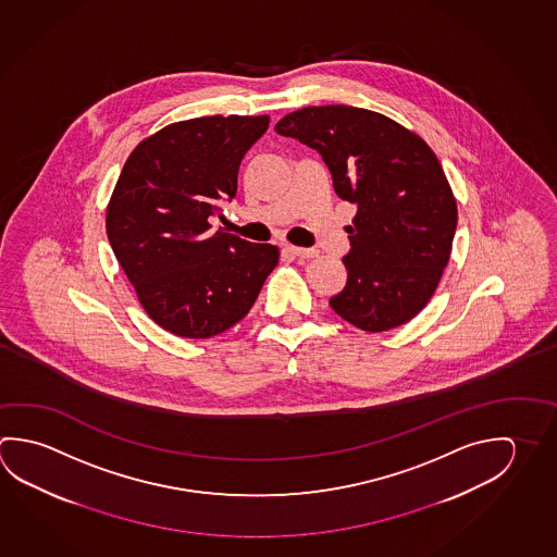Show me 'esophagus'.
<instances>
[{
  "mask_svg": "<svg viewBox=\"0 0 557 557\" xmlns=\"http://www.w3.org/2000/svg\"><path fill=\"white\" fill-rule=\"evenodd\" d=\"M285 252H289V255L297 256V258H314V256H319V250H314V248H301V246H285Z\"/></svg>",
  "mask_w": 557,
  "mask_h": 557,
  "instance_id": "34e87169",
  "label": "esophagus"
}]
</instances>
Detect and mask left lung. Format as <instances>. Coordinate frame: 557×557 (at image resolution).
Here are the masks:
<instances>
[{
	"label": "left lung",
	"mask_w": 557,
	"mask_h": 557,
	"mask_svg": "<svg viewBox=\"0 0 557 557\" xmlns=\"http://www.w3.org/2000/svg\"><path fill=\"white\" fill-rule=\"evenodd\" d=\"M275 131L314 148L334 191L358 206L348 226V282L331 307L366 332L417 317L451 255L458 206L434 150L414 131L370 109L302 108Z\"/></svg>",
	"instance_id": "1"
}]
</instances>
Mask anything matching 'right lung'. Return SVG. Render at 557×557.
Segmentation results:
<instances>
[{
  "instance_id": "add662e5",
  "label": "right lung",
  "mask_w": 557,
  "mask_h": 557,
  "mask_svg": "<svg viewBox=\"0 0 557 557\" xmlns=\"http://www.w3.org/2000/svg\"><path fill=\"white\" fill-rule=\"evenodd\" d=\"M268 115H207L138 143L106 213L109 245L148 317L182 338H211L252 309L280 248L211 231L233 199Z\"/></svg>"
}]
</instances>
